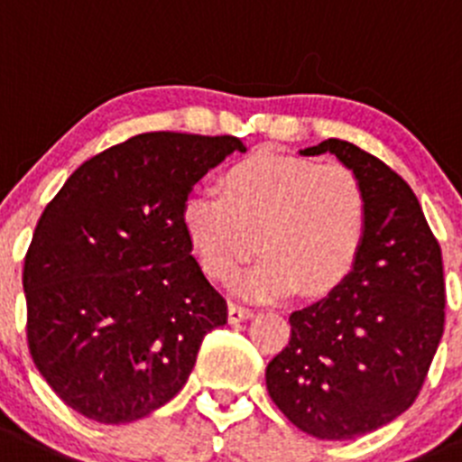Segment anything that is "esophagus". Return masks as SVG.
<instances>
[{
    "label": "esophagus",
    "mask_w": 462,
    "mask_h": 462,
    "mask_svg": "<svg viewBox=\"0 0 462 462\" xmlns=\"http://www.w3.org/2000/svg\"><path fill=\"white\" fill-rule=\"evenodd\" d=\"M251 317H253L251 308H244V305L239 303H230V308H227V319H230V323L244 321V319H251Z\"/></svg>",
    "instance_id": "1"
}]
</instances>
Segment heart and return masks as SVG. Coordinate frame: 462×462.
<instances>
[{
	"instance_id": "obj_1",
	"label": "heart",
	"mask_w": 462,
	"mask_h": 462,
	"mask_svg": "<svg viewBox=\"0 0 462 462\" xmlns=\"http://www.w3.org/2000/svg\"><path fill=\"white\" fill-rule=\"evenodd\" d=\"M182 226L202 269L230 278L257 248L264 255L232 280L244 299L275 300L335 290L356 264L367 230V193L342 163L257 150L221 175V193L198 191Z\"/></svg>"
}]
</instances>
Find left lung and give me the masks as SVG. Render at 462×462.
Listing matches in <instances>:
<instances>
[{"mask_svg": "<svg viewBox=\"0 0 462 462\" xmlns=\"http://www.w3.org/2000/svg\"><path fill=\"white\" fill-rule=\"evenodd\" d=\"M330 152L360 178L367 230L351 273L326 299L291 312L290 344L269 362L266 390L319 439L372 433L415 403L445 333L442 251L406 180L348 141Z\"/></svg>", "mask_w": 462, "mask_h": 462, "instance_id": "obj_1", "label": "left lung"}]
</instances>
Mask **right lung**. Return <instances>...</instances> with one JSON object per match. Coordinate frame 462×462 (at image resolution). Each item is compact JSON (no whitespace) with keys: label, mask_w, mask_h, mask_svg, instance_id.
<instances>
[{"label":"right lung","mask_w":462,"mask_h":462,"mask_svg":"<svg viewBox=\"0 0 462 462\" xmlns=\"http://www.w3.org/2000/svg\"><path fill=\"white\" fill-rule=\"evenodd\" d=\"M235 150L236 136L139 134L81 163L42 211L23 273L29 353L79 415L127 424L162 408L227 323L182 207Z\"/></svg>","instance_id":"obj_1"}]
</instances>
